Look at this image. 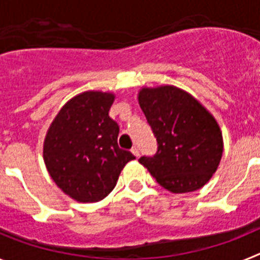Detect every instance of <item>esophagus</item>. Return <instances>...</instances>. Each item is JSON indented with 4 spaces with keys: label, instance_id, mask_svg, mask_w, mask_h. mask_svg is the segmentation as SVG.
<instances>
[{
    "label": "esophagus",
    "instance_id": "obj_1",
    "mask_svg": "<svg viewBox=\"0 0 260 260\" xmlns=\"http://www.w3.org/2000/svg\"><path fill=\"white\" fill-rule=\"evenodd\" d=\"M132 153L135 156V157H139V150H138V147H133Z\"/></svg>",
    "mask_w": 260,
    "mask_h": 260
}]
</instances>
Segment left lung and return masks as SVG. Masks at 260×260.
Masks as SVG:
<instances>
[{
    "mask_svg": "<svg viewBox=\"0 0 260 260\" xmlns=\"http://www.w3.org/2000/svg\"><path fill=\"white\" fill-rule=\"evenodd\" d=\"M157 141L153 157L139 158L160 186L174 194L203 187L217 171L224 150L215 117L189 92L176 86L143 87L138 92Z\"/></svg>",
    "mask_w": 260,
    "mask_h": 260,
    "instance_id": "left-lung-1",
    "label": "left lung"
}]
</instances>
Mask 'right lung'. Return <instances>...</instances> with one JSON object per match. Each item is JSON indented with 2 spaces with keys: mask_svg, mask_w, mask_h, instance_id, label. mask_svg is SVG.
<instances>
[{
  "mask_svg": "<svg viewBox=\"0 0 260 260\" xmlns=\"http://www.w3.org/2000/svg\"><path fill=\"white\" fill-rule=\"evenodd\" d=\"M114 93L86 91L70 99L50 123L43 147L57 186L80 203L102 201L135 156L117 143L119 127L109 117Z\"/></svg>",
  "mask_w": 260,
  "mask_h": 260,
  "instance_id": "obj_1",
  "label": "right lung"
}]
</instances>
